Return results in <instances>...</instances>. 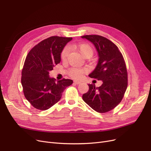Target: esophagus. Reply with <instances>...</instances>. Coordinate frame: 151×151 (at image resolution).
Instances as JSON below:
<instances>
[{"label":"esophagus","mask_w":151,"mask_h":151,"mask_svg":"<svg viewBox=\"0 0 151 151\" xmlns=\"http://www.w3.org/2000/svg\"><path fill=\"white\" fill-rule=\"evenodd\" d=\"M74 83L76 84H80L81 83V82L79 81H74Z\"/></svg>","instance_id":"obj_1"}]
</instances>
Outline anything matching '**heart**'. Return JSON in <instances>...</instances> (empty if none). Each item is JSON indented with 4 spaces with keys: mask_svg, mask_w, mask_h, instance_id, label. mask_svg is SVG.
I'll return each mask as SVG.
<instances>
[{
    "mask_svg": "<svg viewBox=\"0 0 151 151\" xmlns=\"http://www.w3.org/2000/svg\"><path fill=\"white\" fill-rule=\"evenodd\" d=\"M78 50H79L80 54L84 57H86L87 56H92L93 54V48L89 44H81L78 45L76 46ZM69 52V48L68 47H65L62 52L61 58L62 60H65L67 58ZM86 72V70L79 68H72L68 71L69 75L75 79H79L81 78L83 74Z\"/></svg>",
    "mask_w": 151,
    "mask_h": 151,
    "instance_id": "b5f03b06",
    "label": "heart"
}]
</instances>
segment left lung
<instances>
[{"label":"left lung","mask_w":151,"mask_h":151,"mask_svg":"<svg viewBox=\"0 0 151 151\" xmlns=\"http://www.w3.org/2000/svg\"><path fill=\"white\" fill-rule=\"evenodd\" d=\"M93 43L97 52V64L89 76L102 81L101 86L88 84L89 91L83 99L99 113L114 109L122 100L128 86V75L123 55L117 46L108 39L99 35L81 36Z\"/></svg>","instance_id":"obj_1"}]
</instances>
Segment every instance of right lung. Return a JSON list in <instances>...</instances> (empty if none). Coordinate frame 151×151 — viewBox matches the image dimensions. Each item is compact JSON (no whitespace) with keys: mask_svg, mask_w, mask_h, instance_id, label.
<instances>
[{"mask_svg":"<svg viewBox=\"0 0 151 151\" xmlns=\"http://www.w3.org/2000/svg\"><path fill=\"white\" fill-rule=\"evenodd\" d=\"M71 37L52 36L45 39L28 53L22 70V84L24 96L35 108L45 110L61 99L63 92L73 80L56 81L49 72L61 61V53Z\"/></svg>","mask_w":151,"mask_h":151,"instance_id":"add662e5","label":"right lung"}]
</instances>
